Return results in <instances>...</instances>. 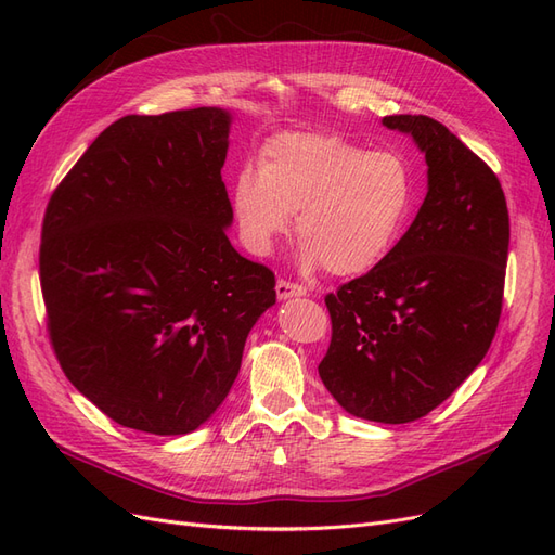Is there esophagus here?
<instances>
[{
    "label": "esophagus",
    "mask_w": 555,
    "mask_h": 555,
    "mask_svg": "<svg viewBox=\"0 0 555 555\" xmlns=\"http://www.w3.org/2000/svg\"><path fill=\"white\" fill-rule=\"evenodd\" d=\"M275 292H278V298H280V300L298 298V296H306V294H308V289L304 287V284H296V282H289V280H278Z\"/></svg>",
    "instance_id": "1"
}]
</instances>
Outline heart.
<instances>
[{
	"mask_svg": "<svg viewBox=\"0 0 555 555\" xmlns=\"http://www.w3.org/2000/svg\"><path fill=\"white\" fill-rule=\"evenodd\" d=\"M410 162L396 150H367L340 133L287 131L266 141L259 169L233 178L231 210L255 257L273 255L296 231L300 271L363 275L386 261L414 210Z\"/></svg>",
	"mask_w": 555,
	"mask_h": 555,
	"instance_id": "obj_1",
	"label": "heart"
}]
</instances>
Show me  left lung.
Segmentation results:
<instances>
[{"label":"left lung","mask_w":555,"mask_h":555,"mask_svg":"<svg viewBox=\"0 0 555 555\" xmlns=\"http://www.w3.org/2000/svg\"><path fill=\"white\" fill-rule=\"evenodd\" d=\"M382 125L422 150L428 192L386 261L326 296L333 335L319 377L345 412L408 424L456 391L493 343L509 212L495 173L444 125Z\"/></svg>","instance_id":"8db88e82"}]
</instances>
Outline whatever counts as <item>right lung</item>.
Wrapping results in <instances>:
<instances>
[{
  "label": "right lung",
  "instance_id": "1",
  "mask_svg": "<svg viewBox=\"0 0 555 555\" xmlns=\"http://www.w3.org/2000/svg\"><path fill=\"white\" fill-rule=\"evenodd\" d=\"M233 117L127 115L43 217L41 289L64 375L120 426L184 435L222 405L275 275L241 257L222 182Z\"/></svg>",
  "mask_w": 555,
  "mask_h": 555
}]
</instances>
